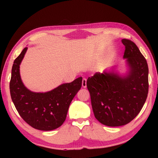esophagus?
Instances as JSON below:
<instances>
[{
    "instance_id": "1",
    "label": "esophagus",
    "mask_w": 158,
    "mask_h": 158,
    "mask_svg": "<svg viewBox=\"0 0 158 158\" xmlns=\"http://www.w3.org/2000/svg\"><path fill=\"white\" fill-rule=\"evenodd\" d=\"M86 82H87V80L85 78H83V81H82V86H83V88H86V86H87V85H86Z\"/></svg>"
}]
</instances>
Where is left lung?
<instances>
[{
	"instance_id": "1",
	"label": "left lung",
	"mask_w": 158,
	"mask_h": 158,
	"mask_svg": "<svg viewBox=\"0 0 158 158\" xmlns=\"http://www.w3.org/2000/svg\"><path fill=\"white\" fill-rule=\"evenodd\" d=\"M129 72L122 77L112 72L96 73L87 80L94 116L101 124L119 127L138 115L148 97V66L132 41L123 39Z\"/></svg>"
}]
</instances>
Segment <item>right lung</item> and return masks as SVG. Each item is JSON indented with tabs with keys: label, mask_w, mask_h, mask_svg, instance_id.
Returning a JSON list of instances; mask_svg holds the SVG:
<instances>
[{
	"label": "right lung",
	"mask_w": 158,
	"mask_h": 158,
	"mask_svg": "<svg viewBox=\"0 0 158 158\" xmlns=\"http://www.w3.org/2000/svg\"><path fill=\"white\" fill-rule=\"evenodd\" d=\"M27 47L15 59L11 70L10 93L21 117L34 129L50 131L60 127L65 120L71 101L82 85V77L64 83L46 93L32 92L21 79L19 68Z\"/></svg>",
	"instance_id": "obj_1"
}]
</instances>
